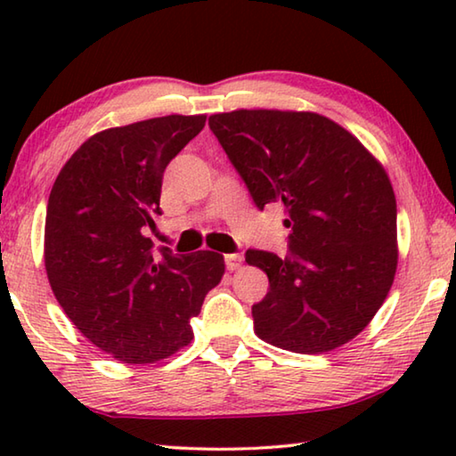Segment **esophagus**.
<instances>
[{
    "mask_svg": "<svg viewBox=\"0 0 456 456\" xmlns=\"http://www.w3.org/2000/svg\"><path fill=\"white\" fill-rule=\"evenodd\" d=\"M225 265L229 272H235V269H239V265H241V256H237V253H229V256H225Z\"/></svg>",
    "mask_w": 456,
    "mask_h": 456,
    "instance_id": "obj_1",
    "label": "esophagus"
}]
</instances>
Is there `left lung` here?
<instances>
[{"label": "left lung", "mask_w": 456, "mask_h": 456, "mask_svg": "<svg viewBox=\"0 0 456 456\" xmlns=\"http://www.w3.org/2000/svg\"><path fill=\"white\" fill-rule=\"evenodd\" d=\"M253 203L285 207V257L249 249L267 296L256 334L322 354L350 342L380 310L398 264L396 197L384 167L348 130L315 112L233 110L209 118Z\"/></svg>", "instance_id": "8db88e82"}]
</instances>
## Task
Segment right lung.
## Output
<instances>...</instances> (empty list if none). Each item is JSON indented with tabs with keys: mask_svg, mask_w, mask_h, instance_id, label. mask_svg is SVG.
<instances>
[{
	"mask_svg": "<svg viewBox=\"0 0 456 456\" xmlns=\"http://www.w3.org/2000/svg\"><path fill=\"white\" fill-rule=\"evenodd\" d=\"M207 117L171 114L90 136L61 168L45 213L44 261L53 296L100 350L152 364L191 344V318L225 273L223 256L152 253L167 165Z\"/></svg>",
	"mask_w": 456,
	"mask_h": 456,
	"instance_id": "obj_1",
	"label": "right lung"
}]
</instances>
